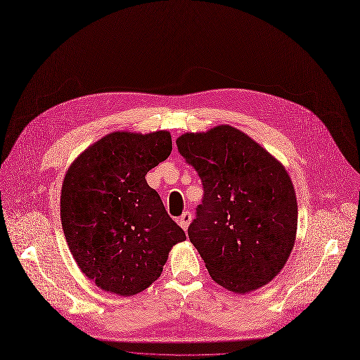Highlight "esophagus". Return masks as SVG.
Instances as JSON below:
<instances>
[{"label":"esophagus","instance_id":"obj_1","mask_svg":"<svg viewBox=\"0 0 360 360\" xmlns=\"http://www.w3.org/2000/svg\"><path fill=\"white\" fill-rule=\"evenodd\" d=\"M191 221H192V214L189 212V211H185L179 218H178V224L184 228V230L186 231L188 230V226H189V224H191Z\"/></svg>","mask_w":360,"mask_h":360}]
</instances>
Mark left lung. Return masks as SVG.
Segmentation results:
<instances>
[{
    "instance_id": "8db88e82",
    "label": "left lung",
    "mask_w": 360,
    "mask_h": 360,
    "mask_svg": "<svg viewBox=\"0 0 360 360\" xmlns=\"http://www.w3.org/2000/svg\"><path fill=\"white\" fill-rule=\"evenodd\" d=\"M197 169L204 200L188 237L211 278L245 294L285 266L297 234V197L283 163L230 124L176 139Z\"/></svg>"
}]
</instances>
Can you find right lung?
Segmentation results:
<instances>
[{
	"label": "right lung",
	"mask_w": 360,
	"mask_h": 360,
	"mask_svg": "<svg viewBox=\"0 0 360 360\" xmlns=\"http://www.w3.org/2000/svg\"><path fill=\"white\" fill-rule=\"evenodd\" d=\"M171 150L168 130H116L84 149L64 176V237L83 274L105 291L127 297L146 290L186 240L145 179Z\"/></svg>",
	"instance_id": "add662e5"
}]
</instances>
